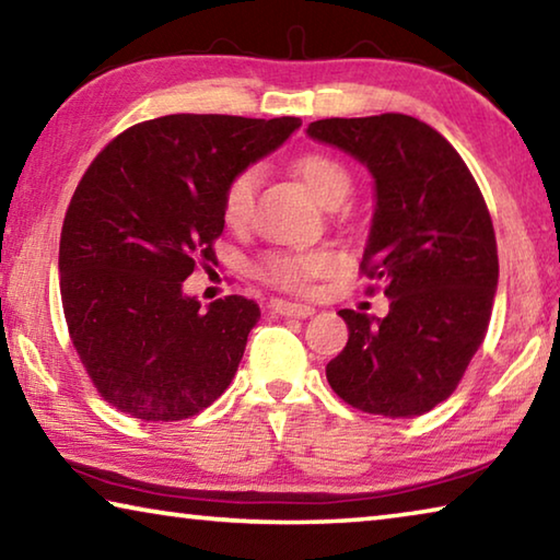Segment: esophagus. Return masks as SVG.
Here are the masks:
<instances>
[{"instance_id":"34e87169","label":"esophagus","mask_w":560,"mask_h":560,"mask_svg":"<svg viewBox=\"0 0 560 560\" xmlns=\"http://www.w3.org/2000/svg\"><path fill=\"white\" fill-rule=\"evenodd\" d=\"M271 314L287 316V318H308L316 314L314 306H306V303H293V301H271Z\"/></svg>"}]
</instances>
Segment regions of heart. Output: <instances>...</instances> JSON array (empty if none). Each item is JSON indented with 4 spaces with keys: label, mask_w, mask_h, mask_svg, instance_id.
<instances>
[{
    "label": "heart",
    "mask_w": 560,
    "mask_h": 560,
    "mask_svg": "<svg viewBox=\"0 0 560 560\" xmlns=\"http://www.w3.org/2000/svg\"><path fill=\"white\" fill-rule=\"evenodd\" d=\"M296 173L316 200L324 205L343 202L350 192L353 177L348 167L326 153H306L296 160ZM261 170L249 165L236 173L224 189L222 212L230 224H242L252 212L257 195ZM336 267V254L330 249H303V252H271L259 261V273L281 289H306L311 281L324 277Z\"/></svg>",
    "instance_id": "b5f03b06"
}]
</instances>
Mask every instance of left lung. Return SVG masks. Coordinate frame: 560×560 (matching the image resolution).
Segmentation results:
<instances>
[{"mask_svg": "<svg viewBox=\"0 0 560 560\" xmlns=\"http://www.w3.org/2000/svg\"><path fill=\"white\" fill-rule=\"evenodd\" d=\"M306 132L373 173L360 271L390 299L385 318L338 311L348 343L326 365L328 383L363 412H430L457 390L494 306L497 236L481 189L438 130L402 113L326 118Z\"/></svg>", "mask_w": 560, "mask_h": 560, "instance_id": "obj_1", "label": "left lung"}]
</instances>
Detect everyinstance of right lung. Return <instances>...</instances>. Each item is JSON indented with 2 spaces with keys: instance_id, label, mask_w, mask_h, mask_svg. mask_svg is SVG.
I'll return each instance as SVG.
<instances>
[{
  "instance_id": "right-lung-1",
  "label": "right lung",
  "mask_w": 560,
  "mask_h": 560,
  "mask_svg": "<svg viewBox=\"0 0 560 560\" xmlns=\"http://www.w3.org/2000/svg\"><path fill=\"white\" fill-rule=\"evenodd\" d=\"M301 118L175 116L122 130L83 173L61 226V303L71 343L103 400L145 422L210 407L240 368L259 306L183 293L214 261L224 189Z\"/></svg>"
}]
</instances>
